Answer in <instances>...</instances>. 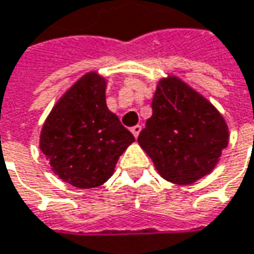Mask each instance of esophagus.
Instances as JSON below:
<instances>
[{
  "mask_svg": "<svg viewBox=\"0 0 254 254\" xmlns=\"http://www.w3.org/2000/svg\"><path fill=\"white\" fill-rule=\"evenodd\" d=\"M141 126H140V124H137V126H134V127H132L131 128V132L132 134H134V137H135V138H137V137H138V134H140V131H141Z\"/></svg>",
  "mask_w": 254,
  "mask_h": 254,
  "instance_id": "34e87169",
  "label": "esophagus"
}]
</instances>
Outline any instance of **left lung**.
Returning <instances> with one entry per match:
<instances>
[{
	"label": "left lung",
	"mask_w": 254,
	"mask_h": 254,
	"mask_svg": "<svg viewBox=\"0 0 254 254\" xmlns=\"http://www.w3.org/2000/svg\"><path fill=\"white\" fill-rule=\"evenodd\" d=\"M151 107L138 144L162 178L188 185L209 174L229 138L219 112L177 77L158 83Z\"/></svg>",
	"instance_id": "8db88e82"
}]
</instances>
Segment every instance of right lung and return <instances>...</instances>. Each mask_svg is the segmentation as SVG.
Wrapping results in <instances>:
<instances>
[{
  "mask_svg": "<svg viewBox=\"0 0 254 254\" xmlns=\"http://www.w3.org/2000/svg\"><path fill=\"white\" fill-rule=\"evenodd\" d=\"M106 80L84 74L46 119L41 150L56 175L76 188H94L113 175L134 135L106 106Z\"/></svg>",
  "mask_w": 254,
  "mask_h": 254,
  "instance_id": "add662e5",
  "label": "right lung"
}]
</instances>
